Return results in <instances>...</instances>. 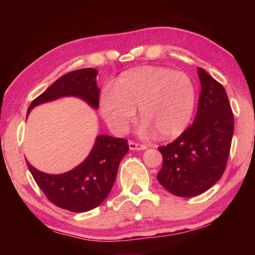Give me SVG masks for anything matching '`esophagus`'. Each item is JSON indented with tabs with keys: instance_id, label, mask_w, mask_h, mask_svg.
Instances as JSON below:
<instances>
[{
	"instance_id": "34e87169",
	"label": "esophagus",
	"mask_w": 255,
	"mask_h": 255,
	"mask_svg": "<svg viewBox=\"0 0 255 255\" xmlns=\"http://www.w3.org/2000/svg\"><path fill=\"white\" fill-rule=\"evenodd\" d=\"M128 146H129V149H130V150H144V149L147 148V146H146V145L138 144V143H135V141H129Z\"/></svg>"
}]
</instances>
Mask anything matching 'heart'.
Returning a JSON list of instances; mask_svg holds the SVG:
<instances>
[{"label": "heart", "instance_id": "heart-1", "mask_svg": "<svg viewBox=\"0 0 255 255\" xmlns=\"http://www.w3.org/2000/svg\"><path fill=\"white\" fill-rule=\"evenodd\" d=\"M196 88L188 75L169 68L144 66L126 72L100 97V111L115 133H124L139 108L141 130L169 139L181 135L196 108Z\"/></svg>", "mask_w": 255, "mask_h": 255}]
</instances>
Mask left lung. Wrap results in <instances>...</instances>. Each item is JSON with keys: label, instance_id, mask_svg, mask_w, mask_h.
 Wrapping results in <instances>:
<instances>
[{"label": "left lung", "instance_id": "1", "mask_svg": "<svg viewBox=\"0 0 255 255\" xmlns=\"http://www.w3.org/2000/svg\"><path fill=\"white\" fill-rule=\"evenodd\" d=\"M201 91L193 124L174 141L161 146L158 182L172 195L193 197L221 179L230 155L234 117L224 86L198 67Z\"/></svg>", "mask_w": 255, "mask_h": 255}]
</instances>
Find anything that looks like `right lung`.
I'll return each instance as SVG.
<instances>
[{"instance_id":"1","label":"right lung","mask_w":255,"mask_h":255,"mask_svg":"<svg viewBox=\"0 0 255 255\" xmlns=\"http://www.w3.org/2000/svg\"><path fill=\"white\" fill-rule=\"evenodd\" d=\"M98 71L82 68L59 77L45 92L31 102L27 117L34 107L64 97H75L98 109L100 89L97 85ZM124 138L98 135L83 162L62 174L44 173L27 161V165L48 200L59 208L85 213L100 206L111 191L119 164L129 150Z\"/></svg>"}]
</instances>
